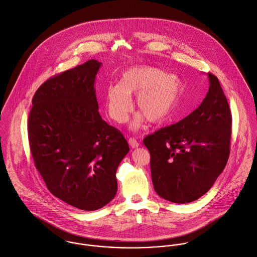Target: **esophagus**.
Here are the masks:
<instances>
[{
  "label": "esophagus",
  "instance_id": "obj_1",
  "mask_svg": "<svg viewBox=\"0 0 257 257\" xmlns=\"http://www.w3.org/2000/svg\"><path fill=\"white\" fill-rule=\"evenodd\" d=\"M128 143H129V145L131 146V148H133V149L138 148V147H139V145H140V143H139L135 138H129Z\"/></svg>",
  "mask_w": 257,
  "mask_h": 257
}]
</instances>
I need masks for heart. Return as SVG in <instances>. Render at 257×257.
Wrapping results in <instances>:
<instances>
[{"mask_svg":"<svg viewBox=\"0 0 257 257\" xmlns=\"http://www.w3.org/2000/svg\"><path fill=\"white\" fill-rule=\"evenodd\" d=\"M184 83L159 67L140 65L125 70L119 83H111L105 90V107L108 116L122 124L127 121L136 97L138 112L133 117L131 129L138 130L149 119L152 123H163L171 119L180 101ZM192 110L185 111V116Z\"/></svg>","mask_w":257,"mask_h":257,"instance_id":"heart-1","label":"heart"}]
</instances>
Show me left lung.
<instances>
[{"label": "left lung", "instance_id": "1", "mask_svg": "<svg viewBox=\"0 0 257 257\" xmlns=\"http://www.w3.org/2000/svg\"><path fill=\"white\" fill-rule=\"evenodd\" d=\"M205 99L178 123L148 135L156 193L175 204L204 196L223 171L229 156L231 113L216 76L207 73Z\"/></svg>", "mask_w": 257, "mask_h": 257}]
</instances>
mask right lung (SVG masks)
<instances>
[{"label":"right lung","mask_w":257,"mask_h":257,"mask_svg":"<svg viewBox=\"0 0 257 257\" xmlns=\"http://www.w3.org/2000/svg\"><path fill=\"white\" fill-rule=\"evenodd\" d=\"M102 63L90 59L43 83L33 98L29 142L49 191L82 210L110 203L116 171L129 145L98 112L95 78Z\"/></svg>","instance_id":"1"}]
</instances>
